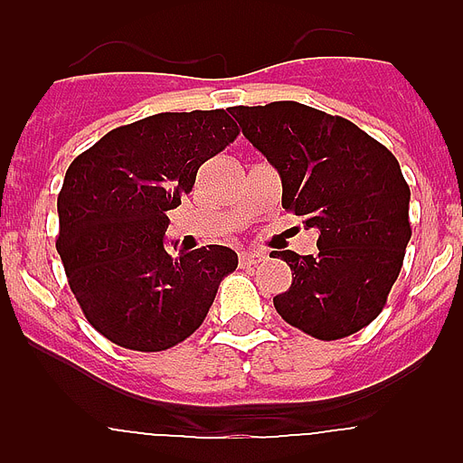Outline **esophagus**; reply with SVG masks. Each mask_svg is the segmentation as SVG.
<instances>
[{
    "instance_id": "obj_1",
    "label": "esophagus",
    "mask_w": 463,
    "mask_h": 463,
    "mask_svg": "<svg viewBox=\"0 0 463 463\" xmlns=\"http://www.w3.org/2000/svg\"><path fill=\"white\" fill-rule=\"evenodd\" d=\"M264 260H267V255H264V252H257V250L239 252L241 267H255V264H260V261H264Z\"/></svg>"
}]
</instances>
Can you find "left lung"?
I'll return each instance as SVG.
<instances>
[{
	"label": "left lung",
	"mask_w": 463,
	"mask_h": 463,
	"mask_svg": "<svg viewBox=\"0 0 463 463\" xmlns=\"http://www.w3.org/2000/svg\"><path fill=\"white\" fill-rule=\"evenodd\" d=\"M229 113L280 174L282 208L320 232L317 255L273 252L292 269L278 315L320 341L357 334L387 304L412 234L399 162L354 122L298 101Z\"/></svg>",
	"instance_id": "1"
}]
</instances>
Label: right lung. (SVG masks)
Returning <instances> with one entry per match:
<instances>
[{
    "label": "right lung",
    "mask_w": 463,
    "mask_h": 463,
    "mask_svg": "<svg viewBox=\"0 0 463 463\" xmlns=\"http://www.w3.org/2000/svg\"><path fill=\"white\" fill-rule=\"evenodd\" d=\"M236 137L222 109L157 113L110 129L67 169L55 245L83 315L110 343L138 353L178 345L236 271L239 257L224 245L165 250L166 211Z\"/></svg>",
    "instance_id": "1"
}]
</instances>
